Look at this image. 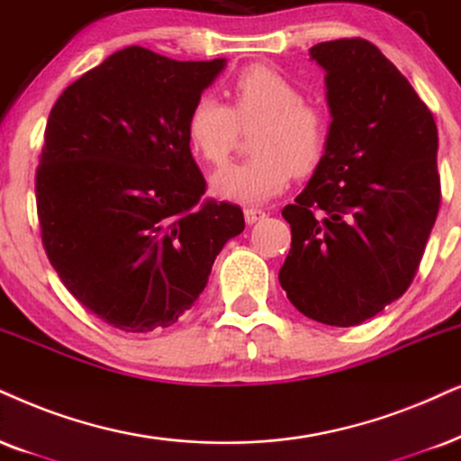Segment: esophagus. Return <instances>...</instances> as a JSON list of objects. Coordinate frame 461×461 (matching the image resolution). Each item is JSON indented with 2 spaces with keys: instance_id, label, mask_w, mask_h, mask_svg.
Wrapping results in <instances>:
<instances>
[{
  "instance_id": "1",
  "label": "esophagus",
  "mask_w": 461,
  "mask_h": 461,
  "mask_svg": "<svg viewBox=\"0 0 461 461\" xmlns=\"http://www.w3.org/2000/svg\"><path fill=\"white\" fill-rule=\"evenodd\" d=\"M267 217L266 211H261V208H244V221H247L249 225L253 223H259V221H264Z\"/></svg>"
}]
</instances>
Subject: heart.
<instances>
[{
  "label": "heart",
  "mask_w": 461,
  "mask_h": 461,
  "mask_svg": "<svg viewBox=\"0 0 461 461\" xmlns=\"http://www.w3.org/2000/svg\"><path fill=\"white\" fill-rule=\"evenodd\" d=\"M230 106L202 95L189 108L185 133L202 161L219 166L231 153L240 130L250 136L253 157L225 163L211 178L221 200L261 203L283 194L298 174H311L328 153L331 121L328 110L304 100L294 80L266 63L242 68L227 85Z\"/></svg>",
  "instance_id": "b5f03b06"
}]
</instances>
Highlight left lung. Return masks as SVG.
<instances>
[{"mask_svg":"<svg viewBox=\"0 0 461 461\" xmlns=\"http://www.w3.org/2000/svg\"><path fill=\"white\" fill-rule=\"evenodd\" d=\"M328 76L331 138L311 183L283 208L278 272L308 319L351 328L411 287L440 208L432 110L364 38L311 49Z\"/></svg>","mask_w":461,"mask_h":461,"instance_id":"obj_1","label":"left lung"}]
</instances>
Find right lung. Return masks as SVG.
Wrapping results in <instances>:
<instances>
[{
    "label": "right lung",
    "instance_id": "right-lung-1",
    "mask_svg": "<svg viewBox=\"0 0 461 461\" xmlns=\"http://www.w3.org/2000/svg\"><path fill=\"white\" fill-rule=\"evenodd\" d=\"M223 66L127 46L69 85L46 121L36 170L46 258L86 311L121 331L176 323L244 230L236 203L203 197L185 133Z\"/></svg>",
    "mask_w": 461,
    "mask_h": 461
}]
</instances>
